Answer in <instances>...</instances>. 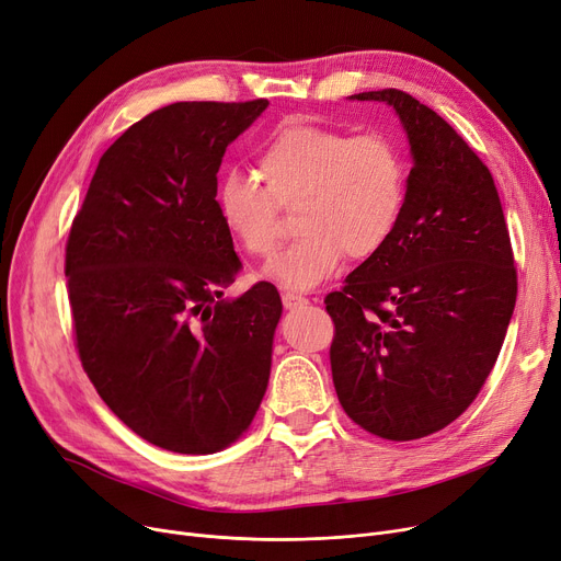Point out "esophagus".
Segmentation results:
<instances>
[{"mask_svg": "<svg viewBox=\"0 0 561 561\" xmlns=\"http://www.w3.org/2000/svg\"><path fill=\"white\" fill-rule=\"evenodd\" d=\"M282 302H284L286 309H298V307L309 305V300L302 298V296H298V294H284V296H282Z\"/></svg>", "mask_w": 561, "mask_h": 561, "instance_id": "1", "label": "esophagus"}]
</instances>
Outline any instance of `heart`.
<instances>
[{"label": "heart", "instance_id": "heart-1", "mask_svg": "<svg viewBox=\"0 0 561 561\" xmlns=\"http://www.w3.org/2000/svg\"><path fill=\"white\" fill-rule=\"evenodd\" d=\"M263 187L227 174L215 208L236 245L265 259L279 242V208H295L298 240L263 267V277L309 290L330 279L346 254L369 259L392 238L405 204V164L380 135L294 124L256 153Z\"/></svg>", "mask_w": 561, "mask_h": 561}]
</instances>
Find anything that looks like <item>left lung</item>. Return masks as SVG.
I'll return each mask as SVG.
<instances>
[{"label": "left lung", "mask_w": 561, "mask_h": 561, "mask_svg": "<svg viewBox=\"0 0 561 561\" xmlns=\"http://www.w3.org/2000/svg\"><path fill=\"white\" fill-rule=\"evenodd\" d=\"M405 204L387 245L325 298L332 380L346 415L385 440H417L477 399L500 355L518 279L495 181L447 121L399 89Z\"/></svg>", "instance_id": "left-lung-1"}]
</instances>
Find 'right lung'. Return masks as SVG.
<instances>
[{
  "instance_id": "obj_1",
  "label": "right lung",
  "mask_w": 561,
  "mask_h": 561,
  "mask_svg": "<svg viewBox=\"0 0 561 561\" xmlns=\"http://www.w3.org/2000/svg\"><path fill=\"white\" fill-rule=\"evenodd\" d=\"M267 101L174 103L103 153L66 245L82 367L146 443L215 454L248 431L271 378L282 300H229L240 259L215 208L227 146Z\"/></svg>"
}]
</instances>
